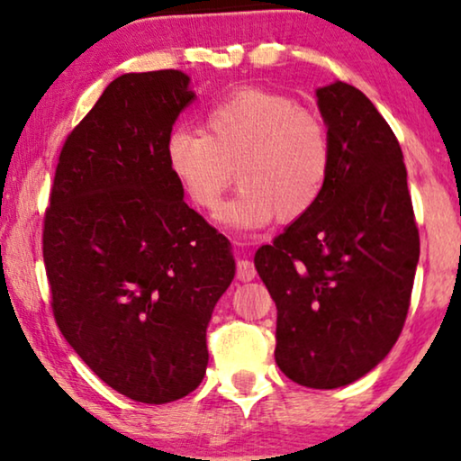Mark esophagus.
Instances as JSON below:
<instances>
[{
	"label": "esophagus",
	"mask_w": 461,
	"mask_h": 461,
	"mask_svg": "<svg viewBox=\"0 0 461 461\" xmlns=\"http://www.w3.org/2000/svg\"><path fill=\"white\" fill-rule=\"evenodd\" d=\"M254 277H256L254 262H249V260L239 262V265H237V279H239V282H252Z\"/></svg>",
	"instance_id": "esophagus-1"
}]
</instances>
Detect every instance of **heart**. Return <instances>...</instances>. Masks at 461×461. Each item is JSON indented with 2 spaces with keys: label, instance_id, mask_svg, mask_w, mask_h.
<instances>
[{
  "label": "heart",
  "instance_id": "b5f03b06",
  "mask_svg": "<svg viewBox=\"0 0 461 461\" xmlns=\"http://www.w3.org/2000/svg\"><path fill=\"white\" fill-rule=\"evenodd\" d=\"M165 163L184 194L213 212L232 179L241 190L220 212L232 229L296 222L318 205L330 173L326 124L285 95L241 88L212 105L203 131L176 127L165 140Z\"/></svg>",
  "mask_w": 461,
  "mask_h": 461
}]
</instances>
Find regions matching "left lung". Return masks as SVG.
I'll return each mask as SVG.
<instances>
[{
	"label": "left lung",
	"instance_id": "obj_1",
	"mask_svg": "<svg viewBox=\"0 0 461 461\" xmlns=\"http://www.w3.org/2000/svg\"><path fill=\"white\" fill-rule=\"evenodd\" d=\"M315 95L330 140L324 194L254 265L277 307V366L298 385L334 390L373 370L402 332L420 230L385 118L345 82Z\"/></svg>",
	"mask_w": 461,
	"mask_h": 461
}]
</instances>
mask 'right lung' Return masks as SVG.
Listing matches in <instances>:
<instances>
[{
  "label": "right lung",
  "instance_id": "add662e5",
  "mask_svg": "<svg viewBox=\"0 0 461 461\" xmlns=\"http://www.w3.org/2000/svg\"><path fill=\"white\" fill-rule=\"evenodd\" d=\"M188 82L160 69L107 85L63 143L41 235L59 330L101 381L146 404L199 387L207 324L235 277L229 239L165 163Z\"/></svg>",
  "mask_w": 461,
  "mask_h": 461
}]
</instances>
